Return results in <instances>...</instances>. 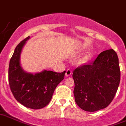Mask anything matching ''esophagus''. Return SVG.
I'll return each mask as SVG.
<instances>
[{
  "mask_svg": "<svg viewBox=\"0 0 126 126\" xmlns=\"http://www.w3.org/2000/svg\"><path fill=\"white\" fill-rule=\"evenodd\" d=\"M71 74H72V70L70 69H68L66 71V77H69Z\"/></svg>",
  "mask_w": 126,
  "mask_h": 126,
  "instance_id": "1",
  "label": "esophagus"
}]
</instances>
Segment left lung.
Returning a JSON list of instances; mask_svg holds the SVG:
<instances>
[{"label": "left lung", "mask_w": 126, "mask_h": 126, "mask_svg": "<svg viewBox=\"0 0 126 126\" xmlns=\"http://www.w3.org/2000/svg\"><path fill=\"white\" fill-rule=\"evenodd\" d=\"M72 77L78 106L89 112L104 109L113 101L120 84L117 53L113 49L102 52L90 64L77 67Z\"/></svg>", "instance_id": "left-lung-1"}]
</instances>
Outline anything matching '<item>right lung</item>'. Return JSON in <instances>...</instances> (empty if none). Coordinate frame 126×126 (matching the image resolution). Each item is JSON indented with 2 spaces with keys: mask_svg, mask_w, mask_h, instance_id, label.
I'll return each instance as SVG.
<instances>
[{
  "mask_svg": "<svg viewBox=\"0 0 126 126\" xmlns=\"http://www.w3.org/2000/svg\"><path fill=\"white\" fill-rule=\"evenodd\" d=\"M29 36L15 47L10 60L9 82L15 99L25 107L39 110L46 107L51 101L54 90L64 79L66 71L56 72L51 70L33 74L27 73L20 65V54Z\"/></svg>",
  "mask_w": 126,
  "mask_h": 126,
  "instance_id": "add662e5",
  "label": "right lung"
}]
</instances>
